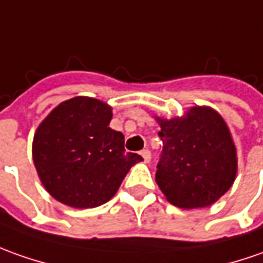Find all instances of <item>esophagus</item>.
<instances>
[{
	"label": "esophagus",
	"mask_w": 263,
	"mask_h": 263,
	"mask_svg": "<svg viewBox=\"0 0 263 263\" xmlns=\"http://www.w3.org/2000/svg\"><path fill=\"white\" fill-rule=\"evenodd\" d=\"M142 156H143V160L147 163V162H151V158H152V155H151V152L146 149V151H142V153H140Z\"/></svg>",
	"instance_id": "1"
}]
</instances>
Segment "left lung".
<instances>
[{
  "instance_id": "obj_1",
  "label": "left lung",
  "mask_w": 263,
  "mask_h": 263,
  "mask_svg": "<svg viewBox=\"0 0 263 263\" xmlns=\"http://www.w3.org/2000/svg\"><path fill=\"white\" fill-rule=\"evenodd\" d=\"M163 152L156 184L171 204L202 209L230 190L237 174V153L232 133L217 111L195 105L182 117L162 119Z\"/></svg>"
}]
</instances>
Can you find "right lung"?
I'll return each instance as SVG.
<instances>
[{
	"label": "right lung",
	"mask_w": 263,
	"mask_h": 263,
	"mask_svg": "<svg viewBox=\"0 0 263 263\" xmlns=\"http://www.w3.org/2000/svg\"><path fill=\"white\" fill-rule=\"evenodd\" d=\"M112 110L75 97L50 111L33 139V162L46 191L65 205L94 209L110 201L130 168L142 160L124 151V136L108 127Z\"/></svg>",
	"instance_id": "right-lung-1"
}]
</instances>
